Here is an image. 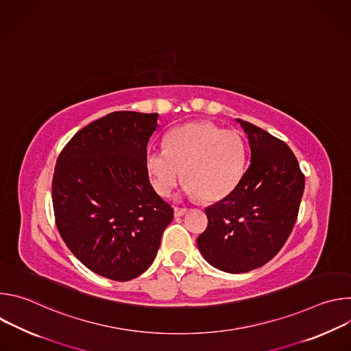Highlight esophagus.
Instances as JSON below:
<instances>
[{
	"instance_id": "34e87169",
	"label": "esophagus",
	"mask_w": 351,
	"mask_h": 351,
	"mask_svg": "<svg viewBox=\"0 0 351 351\" xmlns=\"http://www.w3.org/2000/svg\"><path fill=\"white\" fill-rule=\"evenodd\" d=\"M187 213V208H180V207H175V217H182Z\"/></svg>"
}]
</instances>
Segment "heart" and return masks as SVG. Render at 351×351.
<instances>
[{"instance_id":"1","label":"heart","mask_w":351,"mask_h":351,"mask_svg":"<svg viewBox=\"0 0 351 351\" xmlns=\"http://www.w3.org/2000/svg\"><path fill=\"white\" fill-rule=\"evenodd\" d=\"M245 165V144L236 130L210 122H191L167 134L165 148H149L145 168L153 187L168 197L182 180L189 197L217 202L240 182Z\"/></svg>"}]
</instances>
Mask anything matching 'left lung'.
Here are the masks:
<instances>
[{
    "instance_id": "left-lung-1",
    "label": "left lung",
    "mask_w": 351,
    "mask_h": 351,
    "mask_svg": "<svg viewBox=\"0 0 351 351\" xmlns=\"http://www.w3.org/2000/svg\"><path fill=\"white\" fill-rule=\"evenodd\" d=\"M252 158L237 186L206 210L198 250L215 268L243 274L272 260L297 221L304 175L289 145L261 128L237 119Z\"/></svg>"
}]
</instances>
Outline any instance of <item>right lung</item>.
<instances>
[{"mask_svg":"<svg viewBox=\"0 0 351 351\" xmlns=\"http://www.w3.org/2000/svg\"><path fill=\"white\" fill-rule=\"evenodd\" d=\"M158 114L117 111L80 129L62 148L53 178L56 223L90 271L126 282L153 264L173 208L145 168Z\"/></svg>","mask_w":351,"mask_h":351,"instance_id":"obj_1","label":"right lung"}]
</instances>
